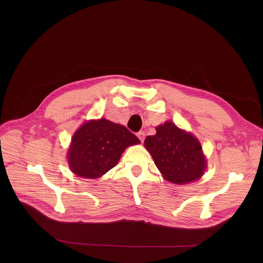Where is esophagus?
I'll use <instances>...</instances> for the list:
<instances>
[{
  "label": "esophagus",
  "mask_w": 263,
  "mask_h": 263,
  "mask_svg": "<svg viewBox=\"0 0 263 263\" xmlns=\"http://www.w3.org/2000/svg\"><path fill=\"white\" fill-rule=\"evenodd\" d=\"M136 135H137V137L139 138V140H140L141 142H143V140H144V138H145V133H144L143 131H139Z\"/></svg>",
  "instance_id": "1"
}]
</instances>
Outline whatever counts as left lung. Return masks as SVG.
<instances>
[{"mask_svg": "<svg viewBox=\"0 0 263 263\" xmlns=\"http://www.w3.org/2000/svg\"><path fill=\"white\" fill-rule=\"evenodd\" d=\"M144 146L165 180L172 183L186 184L204 174L206 159L199 140L171 122L156 127V134L145 138Z\"/></svg>", "mask_w": 263, "mask_h": 263, "instance_id": "8db88e82", "label": "left lung"}]
</instances>
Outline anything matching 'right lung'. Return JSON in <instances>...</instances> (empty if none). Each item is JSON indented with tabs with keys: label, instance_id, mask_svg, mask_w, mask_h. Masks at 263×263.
Segmentation results:
<instances>
[{
	"label": "right lung",
	"instance_id": "add662e5",
	"mask_svg": "<svg viewBox=\"0 0 263 263\" xmlns=\"http://www.w3.org/2000/svg\"><path fill=\"white\" fill-rule=\"evenodd\" d=\"M139 142L125 126L105 119L90 121L72 136L69 167L77 176L99 178L118 164L127 146Z\"/></svg>",
	"mask_w": 263,
	"mask_h": 263
}]
</instances>
